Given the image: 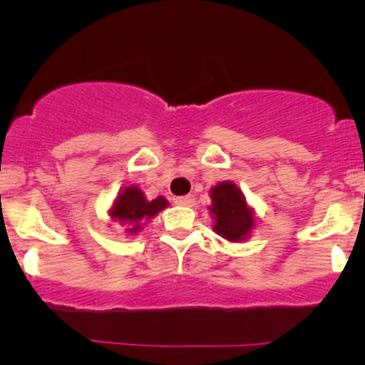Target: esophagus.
Instances as JSON below:
<instances>
[{"label": "esophagus", "instance_id": "obj_1", "mask_svg": "<svg viewBox=\"0 0 365 365\" xmlns=\"http://www.w3.org/2000/svg\"><path fill=\"white\" fill-rule=\"evenodd\" d=\"M175 203L178 206H192L196 203V197L192 196V194H189V196H182V197H176Z\"/></svg>", "mask_w": 365, "mask_h": 365}]
</instances>
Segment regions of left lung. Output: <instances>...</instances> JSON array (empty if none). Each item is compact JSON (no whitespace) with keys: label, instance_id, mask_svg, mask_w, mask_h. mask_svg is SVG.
<instances>
[{"label":"left lung","instance_id":"left-lung-1","mask_svg":"<svg viewBox=\"0 0 365 365\" xmlns=\"http://www.w3.org/2000/svg\"><path fill=\"white\" fill-rule=\"evenodd\" d=\"M212 213L215 231L231 242L242 240L254 226L252 213L247 208L244 194L231 182H222L212 189Z\"/></svg>","mask_w":365,"mask_h":365}]
</instances>
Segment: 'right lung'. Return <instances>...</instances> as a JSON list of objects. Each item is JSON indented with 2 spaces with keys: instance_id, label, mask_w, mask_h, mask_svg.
Here are the masks:
<instances>
[{
  "instance_id": "obj_1",
  "label": "right lung",
  "mask_w": 365,
  "mask_h": 365,
  "mask_svg": "<svg viewBox=\"0 0 365 365\" xmlns=\"http://www.w3.org/2000/svg\"><path fill=\"white\" fill-rule=\"evenodd\" d=\"M165 205H168V201L164 197L148 201L145 200V196H143V192L138 187H127L118 196L116 203H114L111 210V217L120 220L121 224H125L130 233H135V231H139V227H141L145 220L157 215L162 208H165Z\"/></svg>"
}]
</instances>
